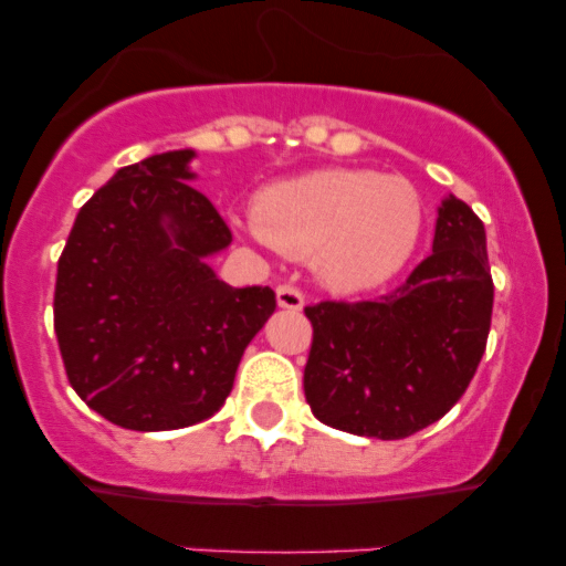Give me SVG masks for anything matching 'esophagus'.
Listing matches in <instances>:
<instances>
[{"label":"esophagus","mask_w":566,"mask_h":566,"mask_svg":"<svg viewBox=\"0 0 566 566\" xmlns=\"http://www.w3.org/2000/svg\"><path fill=\"white\" fill-rule=\"evenodd\" d=\"M277 306L289 308V312H300V308L306 306V297L294 286H277Z\"/></svg>","instance_id":"obj_1"}]
</instances>
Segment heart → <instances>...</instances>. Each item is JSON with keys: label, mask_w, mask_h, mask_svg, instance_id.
I'll return each mask as SVG.
<instances>
[{"label": "heart", "mask_w": 566, "mask_h": 566, "mask_svg": "<svg viewBox=\"0 0 566 566\" xmlns=\"http://www.w3.org/2000/svg\"><path fill=\"white\" fill-rule=\"evenodd\" d=\"M254 227L289 258H314L326 286L368 292L411 260L422 234V198L399 175L314 169L263 189Z\"/></svg>", "instance_id": "b5f03b06"}]
</instances>
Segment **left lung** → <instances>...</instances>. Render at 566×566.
I'll use <instances>...</instances> for the list:
<instances>
[{
	"instance_id": "1",
	"label": "left lung",
	"mask_w": 566,
	"mask_h": 566,
	"mask_svg": "<svg viewBox=\"0 0 566 566\" xmlns=\"http://www.w3.org/2000/svg\"><path fill=\"white\" fill-rule=\"evenodd\" d=\"M493 314L484 223L448 195L433 252L379 300L306 306L314 337L303 371L312 413L337 431L405 439L468 391Z\"/></svg>"
}]
</instances>
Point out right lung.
<instances>
[{"label":"right lung","mask_w":566,"mask_h":566,"mask_svg":"<svg viewBox=\"0 0 566 566\" xmlns=\"http://www.w3.org/2000/svg\"><path fill=\"white\" fill-rule=\"evenodd\" d=\"M195 149L122 167L76 214L59 258L53 326L73 391L127 431L221 411L277 300L232 289L207 258L232 232L192 187Z\"/></svg>","instance_id":"1"}]
</instances>
